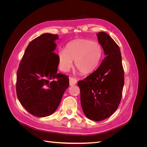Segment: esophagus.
<instances>
[{
  "label": "esophagus",
  "mask_w": 147,
  "mask_h": 147,
  "mask_svg": "<svg viewBox=\"0 0 147 147\" xmlns=\"http://www.w3.org/2000/svg\"><path fill=\"white\" fill-rule=\"evenodd\" d=\"M77 80L75 79V78L71 77H69V84H70V86L74 85V84H75L77 83Z\"/></svg>",
  "instance_id": "34e87169"
}]
</instances>
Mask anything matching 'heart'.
I'll list each match as a JSON object with an SVG mask.
<instances>
[{
    "mask_svg": "<svg viewBox=\"0 0 147 147\" xmlns=\"http://www.w3.org/2000/svg\"><path fill=\"white\" fill-rule=\"evenodd\" d=\"M102 55L99 44L90 40L80 39L70 43L59 53V63L62 70H68L75 61V67L83 74H88L98 67Z\"/></svg>",
    "mask_w": 147,
    "mask_h": 147,
    "instance_id": "obj_1",
    "label": "heart"
}]
</instances>
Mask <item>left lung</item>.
I'll return each instance as SVG.
<instances>
[{
    "mask_svg": "<svg viewBox=\"0 0 147 147\" xmlns=\"http://www.w3.org/2000/svg\"><path fill=\"white\" fill-rule=\"evenodd\" d=\"M106 57L94 72L78 82L86 117L99 121L110 117L121 102L124 83L121 51L109 34H97Z\"/></svg>",
    "mask_w": 147,
    "mask_h": 147,
    "instance_id": "8db88e82",
    "label": "left lung"
}]
</instances>
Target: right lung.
<instances>
[{
  "label": "right lung",
  "instance_id": "obj_1",
  "mask_svg": "<svg viewBox=\"0 0 147 147\" xmlns=\"http://www.w3.org/2000/svg\"><path fill=\"white\" fill-rule=\"evenodd\" d=\"M58 38L56 34L45 33L31 41L17 70V97L35 117L54 113L69 85V77L57 72L59 55L53 51Z\"/></svg>",
  "mask_w": 147,
  "mask_h": 147
}]
</instances>
